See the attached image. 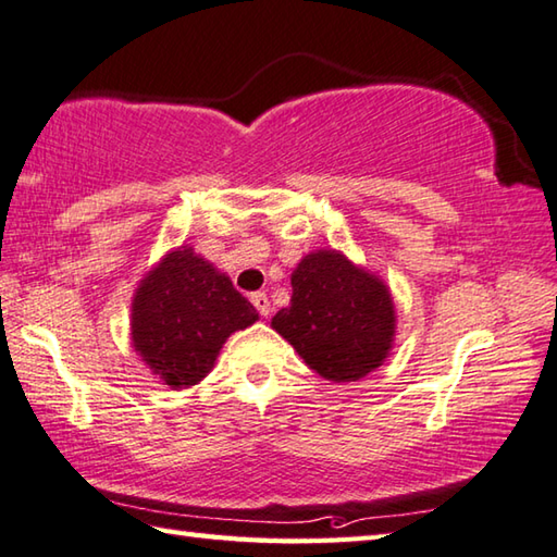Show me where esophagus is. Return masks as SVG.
<instances>
[{
    "mask_svg": "<svg viewBox=\"0 0 557 557\" xmlns=\"http://www.w3.org/2000/svg\"><path fill=\"white\" fill-rule=\"evenodd\" d=\"M251 304H253V308L259 310V315H263V318L271 315V300H269L267 294H261V290H259V294H253Z\"/></svg>",
    "mask_w": 557,
    "mask_h": 557,
    "instance_id": "esophagus-1",
    "label": "esophagus"
}]
</instances>
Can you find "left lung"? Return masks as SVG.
Returning a JSON list of instances; mask_svg holds the SVG:
<instances>
[{
    "mask_svg": "<svg viewBox=\"0 0 557 557\" xmlns=\"http://www.w3.org/2000/svg\"><path fill=\"white\" fill-rule=\"evenodd\" d=\"M290 306L271 327L327 382H357L382 367L396 335L394 298L382 278L343 251L318 249L290 273Z\"/></svg>",
    "mask_w": 557,
    "mask_h": 557,
    "instance_id": "left-lung-1",
    "label": "left lung"
}]
</instances>
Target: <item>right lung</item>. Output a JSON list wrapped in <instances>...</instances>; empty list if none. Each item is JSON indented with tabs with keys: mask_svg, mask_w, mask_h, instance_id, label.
<instances>
[{
	"mask_svg": "<svg viewBox=\"0 0 557 557\" xmlns=\"http://www.w3.org/2000/svg\"><path fill=\"white\" fill-rule=\"evenodd\" d=\"M257 320L227 273L190 247H178L139 281L132 345L163 384L188 388L210 374L224 339Z\"/></svg>",
	"mask_w": 557,
	"mask_h": 557,
	"instance_id": "add662e5",
	"label": "right lung"
}]
</instances>
